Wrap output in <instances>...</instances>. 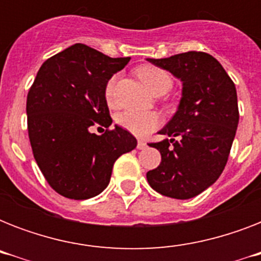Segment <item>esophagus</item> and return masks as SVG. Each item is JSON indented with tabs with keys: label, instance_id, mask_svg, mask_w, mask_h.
I'll return each instance as SVG.
<instances>
[{
	"label": "esophagus",
	"instance_id": "1",
	"mask_svg": "<svg viewBox=\"0 0 261 261\" xmlns=\"http://www.w3.org/2000/svg\"><path fill=\"white\" fill-rule=\"evenodd\" d=\"M146 146H147L146 142H145V141H142V139H139L138 145H137V147H138L139 150H143V149H145Z\"/></svg>",
	"mask_w": 261,
	"mask_h": 261
}]
</instances>
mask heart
<instances>
[{
    "label": "heart",
    "instance_id": "obj_1",
    "mask_svg": "<svg viewBox=\"0 0 261 261\" xmlns=\"http://www.w3.org/2000/svg\"><path fill=\"white\" fill-rule=\"evenodd\" d=\"M138 77L151 93L161 88L169 89L172 85V79L169 73L157 66H151V65L139 67ZM115 83H116V77H112L107 83L106 87V100L110 106H114L115 102ZM116 122L119 126L130 131L131 134L137 135V137H146L147 134H150L151 131H154L159 127L160 116L154 112L124 111L118 115Z\"/></svg>",
    "mask_w": 261,
    "mask_h": 261
}]
</instances>
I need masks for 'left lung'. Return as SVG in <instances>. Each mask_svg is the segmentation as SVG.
<instances>
[{
	"mask_svg": "<svg viewBox=\"0 0 261 261\" xmlns=\"http://www.w3.org/2000/svg\"><path fill=\"white\" fill-rule=\"evenodd\" d=\"M147 61L182 83L181 98L173 118L150 143L161 163L146 173L150 187L174 199H191L221 176L239 126L234 83L210 54L188 51L169 58Z\"/></svg>",
	"mask_w": 261,
	"mask_h": 261,
	"instance_id": "left-lung-1",
	"label": "left lung"
}]
</instances>
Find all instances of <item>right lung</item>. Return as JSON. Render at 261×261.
<instances>
[{
	"mask_svg": "<svg viewBox=\"0 0 261 261\" xmlns=\"http://www.w3.org/2000/svg\"><path fill=\"white\" fill-rule=\"evenodd\" d=\"M130 58H111L77 43L51 57L39 69L27 96L32 153L51 188L65 198L84 200L101 194L115 161L137 147L122 127H110L107 83Z\"/></svg>",
	"mask_w": 261,
	"mask_h": 261,
	"instance_id": "right-lung-1",
	"label": "right lung"
}]
</instances>
